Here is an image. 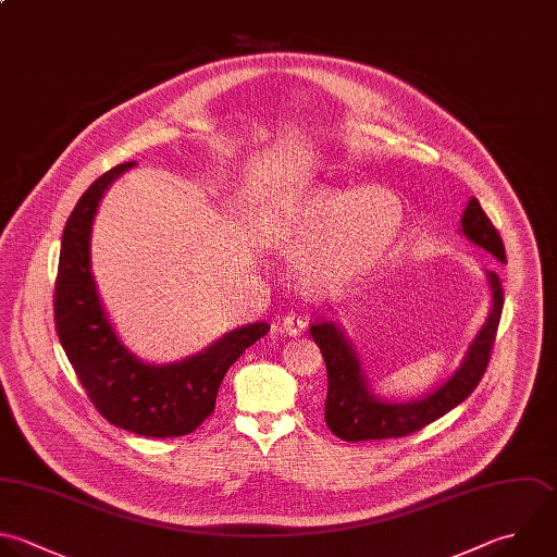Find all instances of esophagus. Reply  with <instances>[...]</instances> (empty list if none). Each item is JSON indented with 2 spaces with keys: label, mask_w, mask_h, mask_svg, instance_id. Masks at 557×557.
<instances>
[{
  "label": "esophagus",
  "mask_w": 557,
  "mask_h": 557,
  "mask_svg": "<svg viewBox=\"0 0 557 557\" xmlns=\"http://www.w3.org/2000/svg\"><path fill=\"white\" fill-rule=\"evenodd\" d=\"M281 329L285 335L289 337H298L305 329H307V320L302 315H296V313H287L281 322Z\"/></svg>",
  "instance_id": "esophagus-1"
}]
</instances>
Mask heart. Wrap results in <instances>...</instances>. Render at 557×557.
<instances>
[{
  "instance_id": "1",
  "label": "heart",
  "mask_w": 557,
  "mask_h": 557,
  "mask_svg": "<svg viewBox=\"0 0 557 557\" xmlns=\"http://www.w3.org/2000/svg\"><path fill=\"white\" fill-rule=\"evenodd\" d=\"M403 220V202L392 189L320 183L278 196L265 231L274 248L298 255L296 270L305 285L337 289L387 257Z\"/></svg>"
}]
</instances>
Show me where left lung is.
<instances>
[{
    "instance_id": "1",
    "label": "left lung",
    "mask_w": 557,
    "mask_h": 557,
    "mask_svg": "<svg viewBox=\"0 0 557 557\" xmlns=\"http://www.w3.org/2000/svg\"><path fill=\"white\" fill-rule=\"evenodd\" d=\"M459 233L466 235L468 242H472L474 246L490 252L496 261L505 263L503 239L498 237L496 228L483 213L476 198L468 200L461 213ZM485 281L490 287V313L485 322L476 331L474 339L468 344V350L457 370L435 389L420 398H381L372 389L361 368V357L352 342L348 339L346 331L337 322L311 324L309 333L324 357L329 376L324 420L339 440L363 442L403 437L437 420L440 416L457 407L463 398H468V394L476 387L485 372L503 311V287L498 276L487 270Z\"/></svg>"
}]
</instances>
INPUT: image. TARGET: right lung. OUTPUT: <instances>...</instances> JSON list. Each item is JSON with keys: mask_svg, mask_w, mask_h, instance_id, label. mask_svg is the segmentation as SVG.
Wrapping results in <instances>:
<instances>
[{"mask_svg": "<svg viewBox=\"0 0 557 557\" xmlns=\"http://www.w3.org/2000/svg\"><path fill=\"white\" fill-rule=\"evenodd\" d=\"M135 165L124 163L100 176L72 211L61 242L54 320L70 363L111 424L146 437H178L211 416L226 370L270 324L237 326L205 350L170 363H148L128 350L91 272V231L104 191Z\"/></svg>", "mask_w": 557, "mask_h": 557, "instance_id": "1", "label": "right lung"}]
</instances>
